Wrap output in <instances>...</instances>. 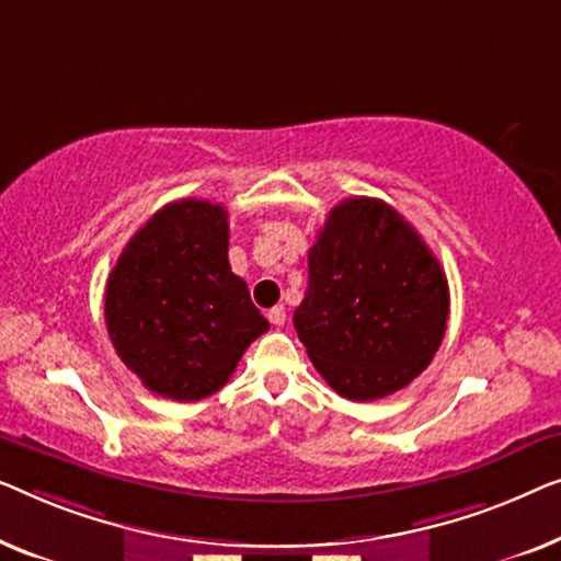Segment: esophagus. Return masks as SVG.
Listing matches in <instances>:
<instances>
[{
    "mask_svg": "<svg viewBox=\"0 0 561 561\" xmlns=\"http://www.w3.org/2000/svg\"><path fill=\"white\" fill-rule=\"evenodd\" d=\"M266 318H270L274 328H282L284 320H287V310H284V305H277V307H272L270 312H266Z\"/></svg>",
    "mask_w": 561,
    "mask_h": 561,
    "instance_id": "obj_1",
    "label": "esophagus"
}]
</instances>
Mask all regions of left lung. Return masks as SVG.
Instances as JSON below:
<instances>
[{"label":"left lung","instance_id":"8db88e82","mask_svg":"<svg viewBox=\"0 0 561 561\" xmlns=\"http://www.w3.org/2000/svg\"><path fill=\"white\" fill-rule=\"evenodd\" d=\"M307 270L295 330L341 397H389L430 366L447 330V277L389 203L363 195L337 203Z\"/></svg>","mask_w":561,"mask_h":561}]
</instances>
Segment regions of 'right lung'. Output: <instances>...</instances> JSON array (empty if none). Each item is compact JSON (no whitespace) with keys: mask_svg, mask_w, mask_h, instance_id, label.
Wrapping results in <instances>:
<instances>
[{"mask_svg":"<svg viewBox=\"0 0 561 561\" xmlns=\"http://www.w3.org/2000/svg\"><path fill=\"white\" fill-rule=\"evenodd\" d=\"M104 314L124 366L172 401L216 393L270 330L228 264L226 208L198 198L168 203L131 236Z\"/></svg>","mask_w":561,"mask_h":561,"instance_id":"add662e5","label":"right lung"}]
</instances>
